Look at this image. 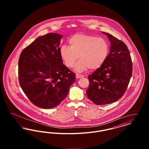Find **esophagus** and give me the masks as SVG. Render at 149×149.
<instances>
[{
	"label": "esophagus",
	"instance_id": "34e87169",
	"mask_svg": "<svg viewBox=\"0 0 149 149\" xmlns=\"http://www.w3.org/2000/svg\"><path fill=\"white\" fill-rule=\"evenodd\" d=\"M76 77H77V78H78V79H79V78H83V77H84V75L77 74H76Z\"/></svg>",
	"mask_w": 149,
	"mask_h": 149
}]
</instances>
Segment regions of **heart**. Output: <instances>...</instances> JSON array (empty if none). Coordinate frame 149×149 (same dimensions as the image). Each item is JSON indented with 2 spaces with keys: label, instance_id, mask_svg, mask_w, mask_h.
<instances>
[{
  "label": "heart",
  "instance_id": "heart-1",
  "mask_svg": "<svg viewBox=\"0 0 149 149\" xmlns=\"http://www.w3.org/2000/svg\"><path fill=\"white\" fill-rule=\"evenodd\" d=\"M70 46L60 47V55L64 64L69 68L73 67L78 57L80 60L75 64L74 70L83 72L89 68H100L108 56L109 45L102 37L85 34H76L69 40Z\"/></svg>",
  "mask_w": 149,
  "mask_h": 149
}]
</instances>
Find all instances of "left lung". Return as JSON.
<instances>
[{
	"instance_id": "1",
	"label": "left lung",
	"mask_w": 149,
	"mask_h": 149,
	"mask_svg": "<svg viewBox=\"0 0 149 149\" xmlns=\"http://www.w3.org/2000/svg\"><path fill=\"white\" fill-rule=\"evenodd\" d=\"M111 42L106 61L88 76V98L97 105L116 102L126 92L132 73V63L127 46L122 41L106 32Z\"/></svg>"
}]
</instances>
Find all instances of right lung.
I'll list each match as a JSON object with an SVG mask.
<instances>
[{"label": "right lung", "instance_id": "obj_1", "mask_svg": "<svg viewBox=\"0 0 149 149\" xmlns=\"http://www.w3.org/2000/svg\"><path fill=\"white\" fill-rule=\"evenodd\" d=\"M63 36L49 33L36 38L22 51L18 61V78L23 92L38 107L57 106L67 96L75 81V74L60 55Z\"/></svg>", "mask_w": 149, "mask_h": 149}]
</instances>
